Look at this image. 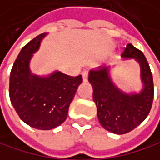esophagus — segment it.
<instances>
[{"instance_id": "esophagus-1", "label": "esophagus", "mask_w": 160, "mask_h": 160, "mask_svg": "<svg viewBox=\"0 0 160 160\" xmlns=\"http://www.w3.org/2000/svg\"><path fill=\"white\" fill-rule=\"evenodd\" d=\"M88 71H83L82 72V78H83V82H87V79H88Z\"/></svg>"}]
</instances>
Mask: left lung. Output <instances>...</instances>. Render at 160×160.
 I'll list each match as a JSON object with an SVG mask.
<instances>
[{
	"label": "left lung",
	"instance_id": "8db88e82",
	"mask_svg": "<svg viewBox=\"0 0 160 160\" xmlns=\"http://www.w3.org/2000/svg\"><path fill=\"white\" fill-rule=\"evenodd\" d=\"M122 56L134 58L141 65L144 87L140 94L122 93L112 82L106 68L91 70L89 74L99 123L105 129L115 134H126L141 125L149 114L154 99L153 76L143 53L128 44Z\"/></svg>",
	"mask_w": 160,
	"mask_h": 160
}]
</instances>
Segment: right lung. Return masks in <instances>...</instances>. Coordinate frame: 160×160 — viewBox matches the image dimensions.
I'll use <instances>...</instances> for the list:
<instances>
[{
    "label": "right lung",
    "mask_w": 160,
    "mask_h": 160,
    "mask_svg": "<svg viewBox=\"0 0 160 160\" xmlns=\"http://www.w3.org/2000/svg\"><path fill=\"white\" fill-rule=\"evenodd\" d=\"M44 36L45 33L37 35L20 50L10 73L9 97L24 123L37 129L48 130L65 121L82 77H71L61 72L47 78L31 74L30 59Z\"/></svg>",
    "instance_id": "add662e5"
}]
</instances>
